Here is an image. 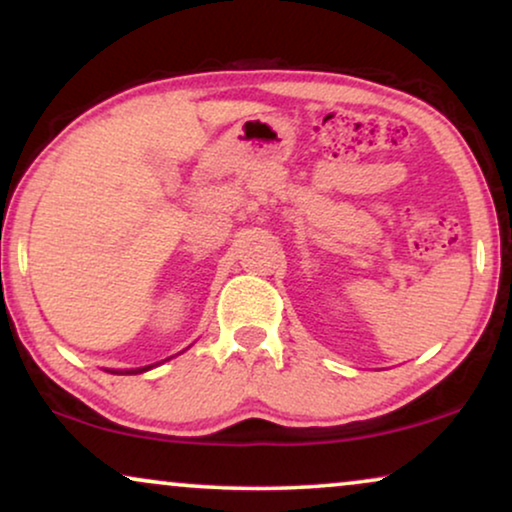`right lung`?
I'll return each mask as SVG.
<instances>
[{"label": "right lung", "instance_id": "obj_1", "mask_svg": "<svg viewBox=\"0 0 512 512\" xmlns=\"http://www.w3.org/2000/svg\"><path fill=\"white\" fill-rule=\"evenodd\" d=\"M151 366H146V368H139V370H135V373H144V370H149Z\"/></svg>", "mask_w": 512, "mask_h": 512}]
</instances>
